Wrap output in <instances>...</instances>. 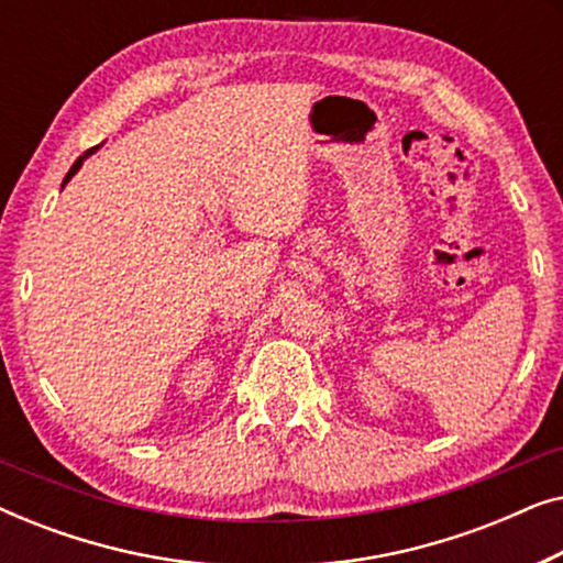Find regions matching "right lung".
<instances>
[{"label":"right lung","mask_w":563,"mask_h":563,"mask_svg":"<svg viewBox=\"0 0 563 563\" xmlns=\"http://www.w3.org/2000/svg\"><path fill=\"white\" fill-rule=\"evenodd\" d=\"M97 148H99V145H97ZM97 148H91V151H87V153H84V156H79V158H76V164H74L71 168H68V174H66V179H64V184H68V181H71V176H74L76 172H79V168H81V164H84V161H87V158L91 156V153H95Z\"/></svg>","instance_id":"1"}]
</instances>
